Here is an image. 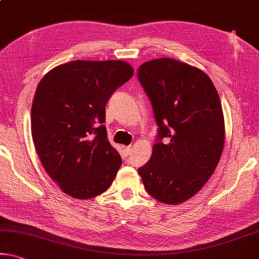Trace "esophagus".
Listing matches in <instances>:
<instances>
[{"label":"esophagus","mask_w":259,"mask_h":259,"mask_svg":"<svg viewBox=\"0 0 259 259\" xmlns=\"http://www.w3.org/2000/svg\"><path fill=\"white\" fill-rule=\"evenodd\" d=\"M124 153H125V155L126 157H128V155H130L131 154V152H133V147L131 146H124Z\"/></svg>","instance_id":"esophagus-1"}]
</instances>
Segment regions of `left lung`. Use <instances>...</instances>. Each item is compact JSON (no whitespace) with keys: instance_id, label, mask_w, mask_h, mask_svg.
<instances>
[{"instance_id":"1","label":"left lung","mask_w":259,"mask_h":259,"mask_svg":"<svg viewBox=\"0 0 259 259\" xmlns=\"http://www.w3.org/2000/svg\"><path fill=\"white\" fill-rule=\"evenodd\" d=\"M138 79L159 126V142L139 175L153 198L181 204L205 186L223 154L225 120L219 94L204 71L169 57L143 63Z\"/></svg>"}]
</instances>
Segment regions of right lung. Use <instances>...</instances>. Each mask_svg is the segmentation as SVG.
Wrapping results in <instances>:
<instances>
[{
    "label": "right lung",
    "mask_w": 259,
    "mask_h": 259,
    "mask_svg": "<svg viewBox=\"0 0 259 259\" xmlns=\"http://www.w3.org/2000/svg\"><path fill=\"white\" fill-rule=\"evenodd\" d=\"M134 75L120 60L72 61L42 77L31 110V130L41 163L64 194L89 199L105 192L122 165L110 145L106 104Z\"/></svg>",
    "instance_id": "1"
}]
</instances>
